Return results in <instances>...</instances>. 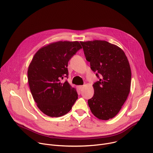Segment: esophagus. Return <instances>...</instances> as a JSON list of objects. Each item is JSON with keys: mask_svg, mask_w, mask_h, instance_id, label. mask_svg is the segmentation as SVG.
I'll use <instances>...</instances> for the list:
<instances>
[{"mask_svg": "<svg viewBox=\"0 0 153 153\" xmlns=\"http://www.w3.org/2000/svg\"><path fill=\"white\" fill-rule=\"evenodd\" d=\"M78 88H79V90H82L83 88V86H82V85H79V86H78Z\"/></svg>", "mask_w": 153, "mask_h": 153, "instance_id": "34e87169", "label": "esophagus"}]
</instances>
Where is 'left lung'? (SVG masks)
Here are the masks:
<instances>
[{
  "instance_id": "obj_1",
  "label": "left lung",
  "mask_w": 153,
  "mask_h": 153,
  "mask_svg": "<svg viewBox=\"0 0 153 153\" xmlns=\"http://www.w3.org/2000/svg\"><path fill=\"white\" fill-rule=\"evenodd\" d=\"M91 69L99 81L93 84L94 94L88 100L91 113L101 120L115 117L130 91L131 71L128 59L118 46L105 40L80 42Z\"/></svg>"
}]
</instances>
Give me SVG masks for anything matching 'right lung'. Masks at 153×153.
<instances>
[{
	"instance_id": "obj_1",
	"label": "right lung",
	"mask_w": 153,
	"mask_h": 153,
	"mask_svg": "<svg viewBox=\"0 0 153 153\" xmlns=\"http://www.w3.org/2000/svg\"><path fill=\"white\" fill-rule=\"evenodd\" d=\"M82 48L78 41H58L40 48L28 68V81L39 110L51 117L67 114L78 98L67 80L68 63Z\"/></svg>"
}]
</instances>
